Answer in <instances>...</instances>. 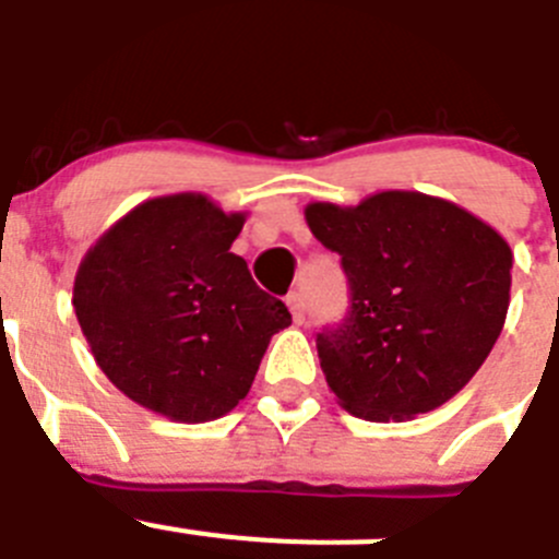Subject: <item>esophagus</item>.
<instances>
[{"label": "esophagus", "instance_id": "esophagus-1", "mask_svg": "<svg viewBox=\"0 0 559 559\" xmlns=\"http://www.w3.org/2000/svg\"><path fill=\"white\" fill-rule=\"evenodd\" d=\"M286 306H289L292 311V320L298 325L306 323V300L300 292H292V295H286Z\"/></svg>", "mask_w": 559, "mask_h": 559}]
</instances>
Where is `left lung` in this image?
<instances>
[{
  "mask_svg": "<svg viewBox=\"0 0 559 559\" xmlns=\"http://www.w3.org/2000/svg\"><path fill=\"white\" fill-rule=\"evenodd\" d=\"M306 223L350 284L348 317L317 334L340 406L384 424L454 399L504 329V236L451 200L401 189L359 205L309 203Z\"/></svg>",
  "mask_w": 559,
  "mask_h": 559,
  "instance_id": "8db88e82",
  "label": "left lung"
}]
</instances>
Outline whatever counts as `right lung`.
<instances>
[{"instance_id":"1","label":"right lung","mask_w":559,"mask_h":559,"mask_svg":"<svg viewBox=\"0 0 559 559\" xmlns=\"http://www.w3.org/2000/svg\"><path fill=\"white\" fill-rule=\"evenodd\" d=\"M242 211L205 194L144 200L80 261L74 314L99 370L178 424L228 415L250 392L273 334L292 323L230 245Z\"/></svg>"}]
</instances>
